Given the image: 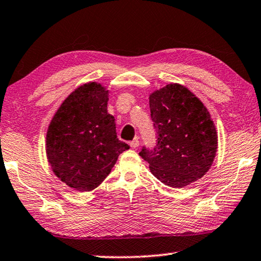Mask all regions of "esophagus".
<instances>
[{"label":"esophagus","instance_id":"34e87169","mask_svg":"<svg viewBox=\"0 0 261 261\" xmlns=\"http://www.w3.org/2000/svg\"><path fill=\"white\" fill-rule=\"evenodd\" d=\"M129 145H130V148L132 149H136V148H139V145H140V141H139V139L138 138H135L133 141H132V142L129 143Z\"/></svg>","mask_w":261,"mask_h":261}]
</instances>
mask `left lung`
<instances>
[{"instance_id": "obj_1", "label": "left lung", "mask_w": 261, "mask_h": 261, "mask_svg": "<svg viewBox=\"0 0 261 261\" xmlns=\"http://www.w3.org/2000/svg\"><path fill=\"white\" fill-rule=\"evenodd\" d=\"M157 145L140 156L164 185L184 188L206 174L218 149L211 114L193 91L168 84L149 96Z\"/></svg>"}]
</instances>
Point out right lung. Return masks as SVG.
<instances>
[{
	"label": "right lung",
	"instance_id": "add662e5",
	"mask_svg": "<svg viewBox=\"0 0 261 261\" xmlns=\"http://www.w3.org/2000/svg\"><path fill=\"white\" fill-rule=\"evenodd\" d=\"M109 90L91 81L63 100L50 121L45 153L50 167L70 188L91 191L102 184L129 149L117 139L114 117L108 112Z\"/></svg>",
	"mask_w": 261,
	"mask_h": 261
}]
</instances>
